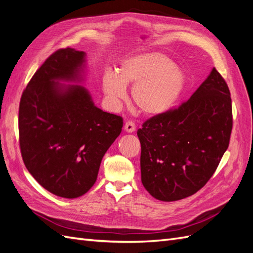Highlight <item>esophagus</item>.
Listing matches in <instances>:
<instances>
[{
    "label": "esophagus",
    "mask_w": 253,
    "mask_h": 253,
    "mask_svg": "<svg viewBox=\"0 0 253 253\" xmlns=\"http://www.w3.org/2000/svg\"><path fill=\"white\" fill-rule=\"evenodd\" d=\"M135 129H136V126H135L134 122H132V121H126V125H125V131L126 132L133 133V132H135Z\"/></svg>",
    "instance_id": "34e87169"
}]
</instances>
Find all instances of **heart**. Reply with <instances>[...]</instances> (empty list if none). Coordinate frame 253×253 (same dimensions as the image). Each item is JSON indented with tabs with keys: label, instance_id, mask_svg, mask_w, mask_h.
I'll use <instances>...</instances> for the list:
<instances>
[{
	"label": "heart",
	"instance_id": "obj_1",
	"mask_svg": "<svg viewBox=\"0 0 253 253\" xmlns=\"http://www.w3.org/2000/svg\"><path fill=\"white\" fill-rule=\"evenodd\" d=\"M186 76L162 52H145L122 61L117 74L103 76L102 88L112 108H118L126 97V87L133 85L135 105L148 116L171 110L179 99Z\"/></svg>",
	"mask_w": 253,
	"mask_h": 253
}]
</instances>
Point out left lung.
Segmentation results:
<instances>
[{"label": "left lung", "instance_id": "left-lung-1", "mask_svg": "<svg viewBox=\"0 0 253 253\" xmlns=\"http://www.w3.org/2000/svg\"><path fill=\"white\" fill-rule=\"evenodd\" d=\"M231 129L230 91L213 67L188 101L150 118L137 131L145 190L163 202L196 193L215 172Z\"/></svg>", "mask_w": 253, "mask_h": 253}]
</instances>
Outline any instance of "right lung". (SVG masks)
I'll list each match as a JSON object with an SVG mask.
<instances>
[{
    "label": "right lung",
    "mask_w": 253,
    "mask_h": 253,
    "mask_svg": "<svg viewBox=\"0 0 253 253\" xmlns=\"http://www.w3.org/2000/svg\"><path fill=\"white\" fill-rule=\"evenodd\" d=\"M85 70V52L59 49L36 72L20 101L23 162L44 189L64 198L82 196L94 186L105 152L124 126L79 85Z\"/></svg>",
    "instance_id": "add662e5"
}]
</instances>
